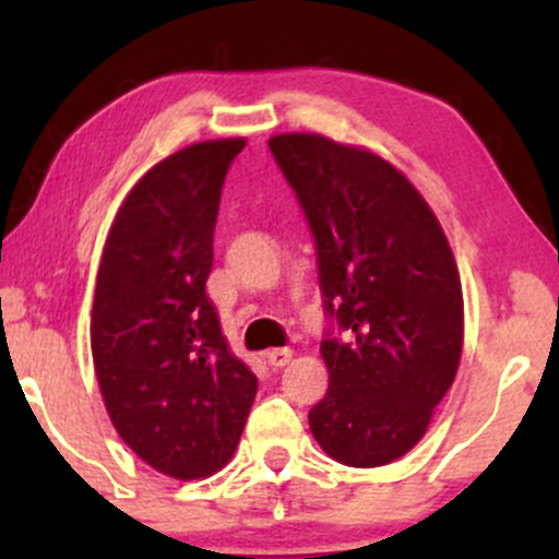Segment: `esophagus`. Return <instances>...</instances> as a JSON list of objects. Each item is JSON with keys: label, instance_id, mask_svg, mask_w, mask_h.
<instances>
[{"label": "esophagus", "instance_id": "1", "mask_svg": "<svg viewBox=\"0 0 559 559\" xmlns=\"http://www.w3.org/2000/svg\"><path fill=\"white\" fill-rule=\"evenodd\" d=\"M292 357H294L292 349H271V352H265V362L271 365L273 370L286 368V365L292 362Z\"/></svg>", "mask_w": 559, "mask_h": 559}]
</instances>
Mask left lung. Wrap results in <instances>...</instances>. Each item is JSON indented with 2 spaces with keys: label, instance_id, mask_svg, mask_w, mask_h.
Masks as SVG:
<instances>
[{
  "label": "left lung",
  "instance_id": "left-lung-1",
  "mask_svg": "<svg viewBox=\"0 0 559 559\" xmlns=\"http://www.w3.org/2000/svg\"><path fill=\"white\" fill-rule=\"evenodd\" d=\"M318 247L325 310L349 344H320L331 386L310 431L336 463L381 467L426 436L463 357L465 305L439 217L365 146L320 133L267 139Z\"/></svg>",
  "mask_w": 559,
  "mask_h": 559
}]
</instances>
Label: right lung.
Masks as SVG:
<instances>
[{"label":"right lung","mask_w":559,"mask_h":559,"mask_svg":"<svg viewBox=\"0 0 559 559\" xmlns=\"http://www.w3.org/2000/svg\"><path fill=\"white\" fill-rule=\"evenodd\" d=\"M247 139L173 152L115 213L92 305V357L115 431L176 480L228 465L258 396L207 297L228 165Z\"/></svg>","instance_id":"add662e5"}]
</instances>
